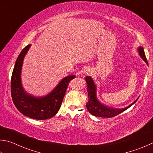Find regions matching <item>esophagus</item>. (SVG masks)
<instances>
[{
	"instance_id": "34e87169",
	"label": "esophagus",
	"mask_w": 153,
	"mask_h": 153,
	"mask_svg": "<svg viewBox=\"0 0 153 153\" xmlns=\"http://www.w3.org/2000/svg\"><path fill=\"white\" fill-rule=\"evenodd\" d=\"M91 71L89 68H86L85 70L84 74L85 75H89V74H91Z\"/></svg>"
}]
</instances>
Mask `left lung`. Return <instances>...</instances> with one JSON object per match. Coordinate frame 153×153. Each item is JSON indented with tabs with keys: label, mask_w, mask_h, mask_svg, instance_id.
<instances>
[{
	"label": "left lung",
	"mask_w": 153,
	"mask_h": 153,
	"mask_svg": "<svg viewBox=\"0 0 153 153\" xmlns=\"http://www.w3.org/2000/svg\"><path fill=\"white\" fill-rule=\"evenodd\" d=\"M138 51L142 59L145 62L147 65H149L148 61L146 60L145 56V53L144 52V49L143 47L140 46L138 48ZM87 84V92H88V97H89V101L87 103V110L89 111L91 114L93 116L101 117H112L117 116L122 112L126 110L127 109L130 108L133 104H134L138 99L134 102H133L130 105H128L126 108H122V109H116L112 108L110 107L106 106L101 103L100 101L97 100V95H96V91H97V87L95 85L93 80L91 76H86L85 78Z\"/></svg>",
	"instance_id": "left-lung-1"
}]
</instances>
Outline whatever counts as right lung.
Listing matches in <instances>:
<instances>
[{"label": "right lung", "instance_id": "add662e5", "mask_svg": "<svg viewBox=\"0 0 153 153\" xmlns=\"http://www.w3.org/2000/svg\"><path fill=\"white\" fill-rule=\"evenodd\" d=\"M30 46V44L27 45L16 60L10 81L12 100L16 108L24 116L35 120H47L58 113L69 82L75 76L64 77L52 91L44 97H37L28 94L22 86L21 74L24 57Z\"/></svg>", "mask_w": 153, "mask_h": 153}]
</instances>
